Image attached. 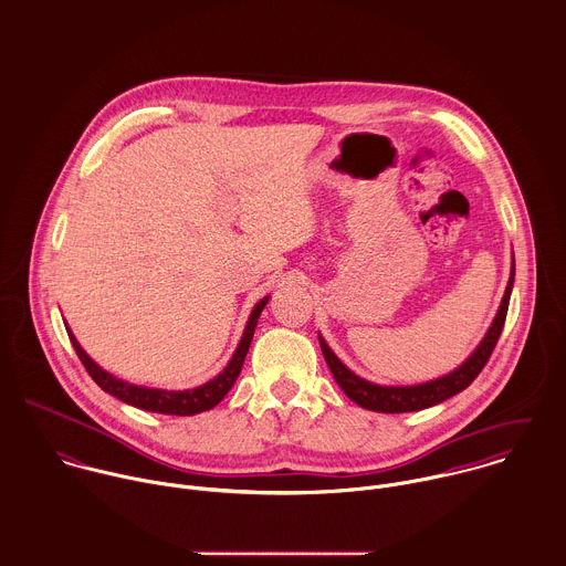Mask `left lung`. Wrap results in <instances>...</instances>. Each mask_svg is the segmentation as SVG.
<instances>
[{
	"label": "left lung",
	"mask_w": 566,
	"mask_h": 566,
	"mask_svg": "<svg viewBox=\"0 0 566 566\" xmlns=\"http://www.w3.org/2000/svg\"><path fill=\"white\" fill-rule=\"evenodd\" d=\"M514 273H516V266L512 264L510 284L505 289L501 308H499L485 339L479 344V348L454 373H450L446 377H439L434 381L419 384V386H377V384H370V381L357 377L353 370H348L319 335V346H322L324 359H326L335 381L346 392V397L353 399L357 406H361L366 410H373V412H386V415L426 410V408H432V406L463 392L481 375V370L485 368V364L490 361V357H492V353L499 344V337H501L503 326H505L507 308H510Z\"/></svg>",
	"instance_id": "1"
}]
</instances>
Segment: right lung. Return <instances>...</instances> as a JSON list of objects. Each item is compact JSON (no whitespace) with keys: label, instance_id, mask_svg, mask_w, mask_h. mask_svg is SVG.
Listing matches in <instances>:
<instances>
[{"label":"right lung","instance_id":"add662e5","mask_svg":"<svg viewBox=\"0 0 566 566\" xmlns=\"http://www.w3.org/2000/svg\"><path fill=\"white\" fill-rule=\"evenodd\" d=\"M269 297L260 300L247 322V328H244V335L231 357V361L227 364V368L211 381L198 386V388H191V390H156V388H143V386H134V384H127V381H120L116 377H112L109 373H105L103 368H98L87 355L85 350L78 346V342L74 339V335L67 331L70 335V342L81 359V364L85 366L87 375L96 381V386L101 390H105L107 395L120 399L123 403H129L134 408H140V410H147V412H158V415H176V417H191V415H198V412H205V410H211L213 406H218L224 395L231 390V386L235 384L240 370H242V364H244V357L249 353V346H251V339H253V333H255V326H258V317L262 313V308L266 306Z\"/></svg>","mask_w":566,"mask_h":566}]
</instances>
